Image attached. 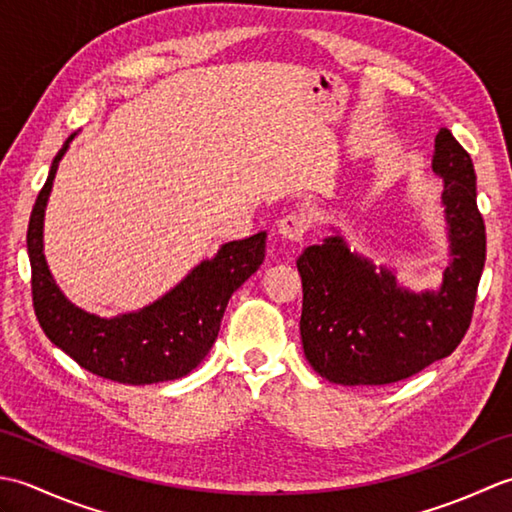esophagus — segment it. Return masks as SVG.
Here are the masks:
<instances>
[{
	"instance_id": "1",
	"label": "esophagus",
	"mask_w": 512,
	"mask_h": 512,
	"mask_svg": "<svg viewBox=\"0 0 512 512\" xmlns=\"http://www.w3.org/2000/svg\"><path fill=\"white\" fill-rule=\"evenodd\" d=\"M308 228H310L308 215L301 211H292L279 220V233L286 239H290V242H301V239L306 237Z\"/></svg>"
}]
</instances>
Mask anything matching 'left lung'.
<instances>
[{
  "label": "left lung",
  "instance_id": "1",
  "mask_svg": "<svg viewBox=\"0 0 512 512\" xmlns=\"http://www.w3.org/2000/svg\"><path fill=\"white\" fill-rule=\"evenodd\" d=\"M433 171L444 178L451 262L438 292L400 290L341 237L297 259L303 286L301 341L312 369L339 385H389L449 356L473 319L486 259L473 160L447 127L436 136Z\"/></svg>",
  "mask_w": 512,
  "mask_h": 512
}]
</instances>
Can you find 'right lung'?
<instances>
[{"label": "right lung", "instance_id": "add662e5", "mask_svg": "<svg viewBox=\"0 0 512 512\" xmlns=\"http://www.w3.org/2000/svg\"><path fill=\"white\" fill-rule=\"evenodd\" d=\"M72 138L54 156L28 222L32 308L41 330L83 369L114 383L151 385L187 376L215 343L228 299L262 266L266 233L224 244L213 259L195 266L176 288L140 312L114 319L83 312L52 281L41 244L54 173Z\"/></svg>", "mask_w": 512, "mask_h": 512}]
</instances>
